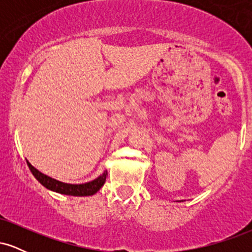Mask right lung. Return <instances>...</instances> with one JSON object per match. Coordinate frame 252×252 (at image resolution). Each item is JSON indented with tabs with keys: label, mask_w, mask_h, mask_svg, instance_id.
I'll use <instances>...</instances> for the list:
<instances>
[{
	"label": "right lung",
	"mask_w": 252,
	"mask_h": 252,
	"mask_svg": "<svg viewBox=\"0 0 252 252\" xmlns=\"http://www.w3.org/2000/svg\"><path fill=\"white\" fill-rule=\"evenodd\" d=\"M28 167H30L32 174L35 176V179L40 184L43 185L46 189L54 190V192L62 193V194H67V195H77V196H85V195H94V193H97L100 189V187L105 184L106 176L108 173L104 172L102 175L98 176L97 179H94V181L86 182V184L82 185H72V184H65V182H60L54 179L50 178V176L42 174L41 172H39L36 168H34L32 164L27 161Z\"/></svg>",
	"instance_id": "add662e5"
}]
</instances>
